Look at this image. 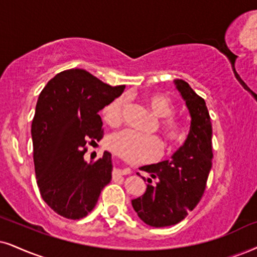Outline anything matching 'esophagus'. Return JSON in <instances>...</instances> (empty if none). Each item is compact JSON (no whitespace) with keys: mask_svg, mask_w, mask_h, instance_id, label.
<instances>
[{"mask_svg":"<svg viewBox=\"0 0 257 257\" xmlns=\"http://www.w3.org/2000/svg\"><path fill=\"white\" fill-rule=\"evenodd\" d=\"M131 173V169L130 168H115L113 170L114 175H127V174Z\"/></svg>","mask_w":257,"mask_h":257,"instance_id":"1","label":"esophagus"}]
</instances>
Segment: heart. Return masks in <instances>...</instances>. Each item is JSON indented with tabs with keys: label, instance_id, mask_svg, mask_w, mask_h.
<instances>
[{
	"label": "heart",
	"instance_id": "1",
	"mask_svg": "<svg viewBox=\"0 0 257 257\" xmlns=\"http://www.w3.org/2000/svg\"><path fill=\"white\" fill-rule=\"evenodd\" d=\"M145 103L155 115L161 118L160 130L162 132L168 149H174L186 139L187 130L185 123L179 119L173 118L175 107L166 95L153 93L145 96ZM126 107V99L119 96L107 104L102 110L103 119L110 126H116L121 122L123 109ZM110 151L118 155L130 163L150 162L161 154L160 139L156 136H149L122 130L115 132L108 138Z\"/></svg>",
	"mask_w": 257,
	"mask_h": 257
}]
</instances>
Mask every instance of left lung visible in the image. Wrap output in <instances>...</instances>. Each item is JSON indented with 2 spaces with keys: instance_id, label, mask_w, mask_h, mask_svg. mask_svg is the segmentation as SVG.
<instances>
[{
  "instance_id": "obj_1",
  "label": "left lung",
  "mask_w": 257,
  "mask_h": 257,
  "mask_svg": "<svg viewBox=\"0 0 257 257\" xmlns=\"http://www.w3.org/2000/svg\"><path fill=\"white\" fill-rule=\"evenodd\" d=\"M174 83L191 115L188 136L170 160L141 168L151 179L144 194L131 201L138 217L154 227L175 225L198 205L213 158L212 123L205 100L187 82L174 80ZM153 178L155 185H151Z\"/></svg>"
}]
</instances>
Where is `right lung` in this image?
Here are the masks:
<instances>
[{
    "label": "right lung",
    "mask_w": 257,
    "mask_h": 257,
    "mask_svg": "<svg viewBox=\"0 0 257 257\" xmlns=\"http://www.w3.org/2000/svg\"><path fill=\"white\" fill-rule=\"evenodd\" d=\"M123 89L83 69H70L41 90L31 130L34 168L41 198L59 216L74 220L87 216L112 180V155L104 151L88 163L85 144L102 137L99 110Z\"/></svg>",
    "instance_id": "right-lung-1"
}]
</instances>
